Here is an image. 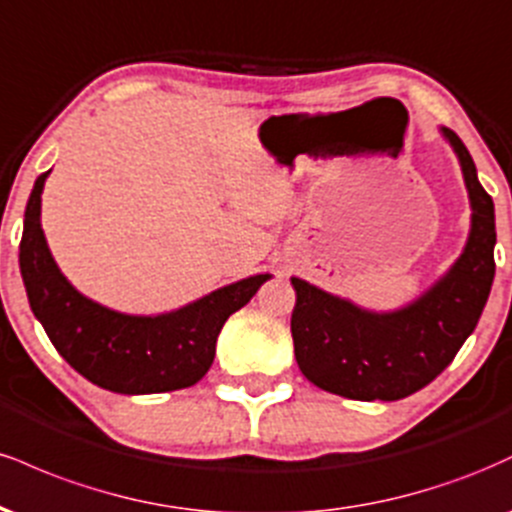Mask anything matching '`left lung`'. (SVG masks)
<instances>
[{"mask_svg":"<svg viewBox=\"0 0 512 512\" xmlns=\"http://www.w3.org/2000/svg\"><path fill=\"white\" fill-rule=\"evenodd\" d=\"M460 158L472 202V231L460 260L424 296L395 313H370L293 276L291 315L298 368L320 390L361 402H395L436 380L489 301L496 262L493 199L481 187L472 156L448 127L440 129Z\"/></svg>","mask_w":512,"mask_h":512,"instance_id":"left-lung-1","label":"left lung"}]
</instances>
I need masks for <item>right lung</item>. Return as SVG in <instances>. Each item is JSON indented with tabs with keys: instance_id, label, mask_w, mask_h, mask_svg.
Instances as JSON below:
<instances>
[{
	"instance_id": "right-lung-1",
	"label": "right lung",
	"mask_w": 512,
	"mask_h": 512,
	"mask_svg": "<svg viewBox=\"0 0 512 512\" xmlns=\"http://www.w3.org/2000/svg\"><path fill=\"white\" fill-rule=\"evenodd\" d=\"M43 173L26 204L19 264L33 315L76 373L120 395H154L199 383L214 363L223 322L255 296L269 274L209 293L166 315H125L93 303L64 279L40 228Z\"/></svg>"
}]
</instances>
